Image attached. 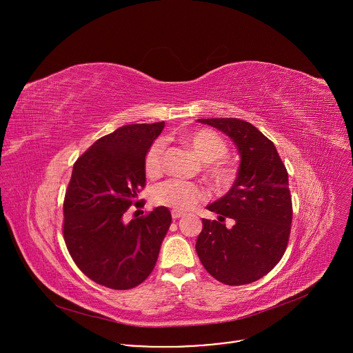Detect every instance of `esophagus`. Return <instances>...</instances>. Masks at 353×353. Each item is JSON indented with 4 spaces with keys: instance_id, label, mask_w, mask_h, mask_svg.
<instances>
[{
    "instance_id": "esophagus-1",
    "label": "esophagus",
    "mask_w": 353,
    "mask_h": 353,
    "mask_svg": "<svg viewBox=\"0 0 353 353\" xmlns=\"http://www.w3.org/2000/svg\"><path fill=\"white\" fill-rule=\"evenodd\" d=\"M185 214L184 212H180V211H172V218L173 219H179V218H181V216H184Z\"/></svg>"
}]
</instances>
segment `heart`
I'll return each mask as SVG.
<instances>
[{
    "mask_svg": "<svg viewBox=\"0 0 353 353\" xmlns=\"http://www.w3.org/2000/svg\"><path fill=\"white\" fill-rule=\"evenodd\" d=\"M180 141L190 146L196 158L207 163L204 166L205 176L218 187H228L236 177V168L225 159L228 155V143L214 130L198 128L185 132ZM166 143L163 139H157L149 146L143 161V170L149 179H157L163 173V155ZM154 203L162 207L173 208L174 211H187L194 208L201 201L207 198L205 188L180 179H170L155 187Z\"/></svg>",
    "mask_w": 353,
    "mask_h": 353,
    "instance_id": "heart-1",
    "label": "heart"
}]
</instances>
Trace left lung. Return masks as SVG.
<instances>
[{"mask_svg": "<svg viewBox=\"0 0 353 353\" xmlns=\"http://www.w3.org/2000/svg\"><path fill=\"white\" fill-rule=\"evenodd\" d=\"M225 132L240 154L237 177L226 195L207 208L218 221L203 219L195 250L219 282L239 286L259 281L282 259L289 241L292 196L288 172L271 139L240 119H198ZM235 225L228 230L224 219Z\"/></svg>", "mask_w": 353, "mask_h": 353, "instance_id": "8db88e82", "label": "left lung"}]
</instances>
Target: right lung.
<instances>
[{
  "label": "right lung",
  "mask_w": 353,
  "mask_h": 353,
  "mask_svg": "<svg viewBox=\"0 0 353 353\" xmlns=\"http://www.w3.org/2000/svg\"><path fill=\"white\" fill-rule=\"evenodd\" d=\"M163 127V121L120 127L74 163L63 207L64 241L77 267L99 285L132 289L155 268L170 211L158 207L128 223L124 214L139 207L145 155Z\"/></svg>",
  "instance_id": "1"
}]
</instances>
